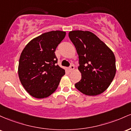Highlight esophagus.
I'll return each mask as SVG.
<instances>
[{
    "mask_svg": "<svg viewBox=\"0 0 131 131\" xmlns=\"http://www.w3.org/2000/svg\"><path fill=\"white\" fill-rule=\"evenodd\" d=\"M74 69V66H73V65H71L69 67V71L70 72H71V71H72V70Z\"/></svg>",
    "mask_w": 131,
    "mask_h": 131,
    "instance_id": "1",
    "label": "esophagus"
}]
</instances>
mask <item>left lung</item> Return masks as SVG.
Listing matches in <instances>:
<instances>
[{
  "instance_id": "left-lung-1",
  "label": "left lung",
  "mask_w": 131,
  "mask_h": 131,
  "mask_svg": "<svg viewBox=\"0 0 131 131\" xmlns=\"http://www.w3.org/2000/svg\"><path fill=\"white\" fill-rule=\"evenodd\" d=\"M69 37L79 55L82 79L75 86L82 93L95 96L108 88L116 74L113 51L95 34L88 31H72Z\"/></svg>"
}]
</instances>
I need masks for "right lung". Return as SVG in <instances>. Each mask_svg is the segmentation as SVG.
I'll use <instances>...</instances> for the list:
<instances>
[{
    "instance_id": "right-lung-1",
    "label": "right lung",
    "mask_w": 131,
    "mask_h": 131,
    "mask_svg": "<svg viewBox=\"0 0 131 131\" xmlns=\"http://www.w3.org/2000/svg\"><path fill=\"white\" fill-rule=\"evenodd\" d=\"M66 32L51 31L27 44L19 59L18 76L26 92L33 97L45 98L58 89L65 70L58 65L56 49Z\"/></svg>"
}]
</instances>
